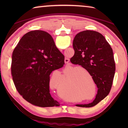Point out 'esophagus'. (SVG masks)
Here are the masks:
<instances>
[{"label":"esophagus","instance_id":"obj_1","mask_svg":"<svg viewBox=\"0 0 128 128\" xmlns=\"http://www.w3.org/2000/svg\"><path fill=\"white\" fill-rule=\"evenodd\" d=\"M64 62H65V63H66V64H68L69 62V59H68V58H66V59H65V60H64Z\"/></svg>","mask_w":128,"mask_h":128}]
</instances>
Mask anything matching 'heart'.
I'll use <instances>...</instances> for the list:
<instances>
[{
	"instance_id": "b5f03b06",
	"label": "heart",
	"mask_w": 128,
	"mask_h": 128,
	"mask_svg": "<svg viewBox=\"0 0 128 128\" xmlns=\"http://www.w3.org/2000/svg\"><path fill=\"white\" fill-rule=\"evenodd\" d=\"M67 76V82H69L66 91L73 95H88L92 92V80L95 89V85L92 75L89 71L83 67L70 66L64 69Z\"/></svg>"
}]
</instances>
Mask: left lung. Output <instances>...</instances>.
Listing matches in <instances>:
<instances>
[{
	"label": "left lung",
	"mask_w": 128,
	"mask_h": 128,
	"mask_svg": "<svg viewBox=\"0 0 128 128\" xmlns=\"http://www.w3.org/2000/svg\"><path fill=\"white\" fill-rule=\"evenodd\" d=\"M73 47L74 55L70 59L71 62L89 71L98 88L92 102L76 106L92 107L107 96L111 90L115 73L113 51L102 34L92 30H85L76 34Z\"/></svg>",
	"instance_id": "left-lung-1"
}]
</instances>
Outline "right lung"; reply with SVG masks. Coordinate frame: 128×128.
Returning <instances> with one entry per match:
<instances>
[{
  "label": "right lung",
  "mask_w": 128,
  "mask_h": 128,
  "mask_svg": "<svg viewBox=\"0 0 128 128\" xmlns=\"http://www.w3.org/2000/svg\"><path fill=\"white\" fill-rule=\"evenodd\" d=\"M64 64V56L52 37L42 30L25 34L12 54L11 73L23 98L41 107L59 106L50 93V75Z\"/></svg>",
  "instance_id": "add662e5"
}]
</instances>
